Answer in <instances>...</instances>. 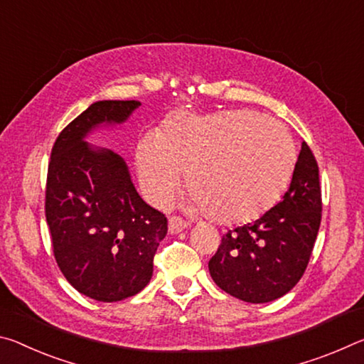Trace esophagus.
<instances>
[{
    "instance_id": "obj_1",
    "label": "esophagus",
    "mask_w": 364,
    "mask_h": 364,
    "mask_svg": "<svg viewBox=\"0 0 364 364\" xmlns=\"http://www.w3.org/2000/svg\"><path fill=\"white\" fill-rule=\"evenodd\" d=\"M188 225V223L183 221L181 216H171L169 218V232L171 234H178Z\"/></svg>"
}]
</instances>
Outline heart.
Returning <instances> with one entry per match:
<instances>
[{"label": "heart", "instance_id": "heart-1", "mask_svg": "<svg viewBox=\"0 0 364 364\" xmlns=\"http://www.w3.org/2000/svg\"><path fill=\"white\" fill-rule=\"evenodd\" d=\"M135 159L153 203H169L188 174L193 211L210 213L219 224H240L281 196L295 168V146L281 124L255 112H177L159 136L140 139Z\"/></svg>", "mask_w": 364, "mask_h": 364}]
</instances>
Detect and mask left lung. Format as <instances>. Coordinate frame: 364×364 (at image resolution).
I'll list each match as a JSON object with an SVG mask.
<instances>
[{"instance_id": "1", "label": "left lung", "mask_w": 364, "mask_h": 364, "mask_svg": "<svg viewBox=\"0 0 364 364\" xmlns=\"http://www.w3.org/2000/svg\"><path fill=\"white\" fill-rule=\"evenodd\" d=\"M319 168L306 141L301 143L290 187L259 219L223 235L208 263L213 281L248 303L281 299L305 272L321 225Z\"/></svg>"}]
</instances>
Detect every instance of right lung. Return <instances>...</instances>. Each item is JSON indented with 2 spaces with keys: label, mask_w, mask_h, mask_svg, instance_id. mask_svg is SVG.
<instances>
[{
  "label": "right lung",
  "mask_w": 364,
  "mask_h": 364,
  "mask_svg": "<svg viewBox=\"0 0 364 364\" xmlns=\"http://www.w3.org/2000/svg\"><path fill=\"white\" fill-rule=\"evenodd\" d=\"M140 101H97L68 124L48 164L45 214L59 269L82 295L121 301L146 287L168 219L141 200L126 161L93 150L87 134L121 124Z\"/></svg>",
  "instance_id": "add662e5"
}]
</instances>
